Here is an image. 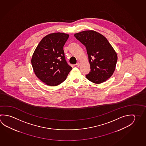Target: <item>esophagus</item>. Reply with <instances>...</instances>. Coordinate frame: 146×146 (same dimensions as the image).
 <instances>
[{"mask_svg":"<svg viewBox=\"0 0 146 146\" xmlns=\"http://www.w3.org/2000/svg\"><path fill=\"white\" fill-rule=\"evenodd\" d=\"M80 63H79V62H77V63L76 64V65L77 66V67H79V66H80Z\"/></svg>","mask_w":146,"mask_h":146,"instance_id":"1","label":"esophagus"}]
</instances>
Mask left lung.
Masks as SVG:
<instances>
[{"label": "left lung", "mask_w": 146, "mask_h": 146, "mask_svg": "<svg viewBox=\"0 0 146 146\" xmlns=\"http://www.w3.org/2000/svg\"><path fill=\"white\" fill-rule=\"evenodd\" d=\"M74 36L86 46L91 70L87 79L100 84L110 78L115 71L117 55L102 34L94 30L82 31Z\"/></svg>", "instance_id": "left-lung-1"}]
</instances>
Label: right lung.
Wrapping results in <instances>:
<instances>
[{
	"instance_id": "obj_1",
	"label": "right lung",
	"mask_w": 146,
	"mask_h": 146,
	"mask_svg": "<svg viewBox=\"0 0 146 146\" xmlns=\"http://www.w3.org/2000/svg\"><path fill=\"white\" fill-rule=\"evenodd\" d=\"M69 37L57 32L44 36L37 46L31 59L34 73L49 86L64 82L72 68L67 64L63 47Z\"/></svg>"
}]
</instances>
